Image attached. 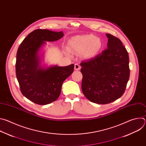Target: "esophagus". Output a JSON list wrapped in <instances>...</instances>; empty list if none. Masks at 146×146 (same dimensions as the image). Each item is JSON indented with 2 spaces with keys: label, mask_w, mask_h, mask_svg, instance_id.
I'll return each mask as SVG.
<instances>
[{
  "label": "esophagus",
  "mask_w": 146,
  "mask_h": 146,
  "mask_svg": "<svg viewBox=\"0 0 146 146\" xmlns=\"http://www.w3.org/2000/svg\"><path fill=\"white\" fill-rule=\"evenodd\" d=\"M81 69V66L78 64H75L74 65V69L76 70H79Z\"/></svg>",
  "instance_id": "1"
}]
</instances>
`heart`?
<instances>
[{"label": "heart", "mask_w": 146, "mask_h": 146, "mask_svg": "<svg viewBox=\"0 0 146 146\" xmlns=\"http://www.w3.org/2000/svg\"><path fill=\"white\" fill-rule=\"evenodd\" d=\"M102 48L101 39L92 34L76 36L69 41V51L76 54H81L82 58L86 59L96 56Z\"/></svg>", "instance_id": "b5f03b06"}]
</instances>
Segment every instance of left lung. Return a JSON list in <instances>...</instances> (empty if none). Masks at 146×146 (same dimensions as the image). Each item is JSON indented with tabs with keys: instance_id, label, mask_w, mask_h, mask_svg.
I'll return each instance as SVG.
<instances>
[{
	"instance_id": "8db88e82",
	"label": "left lung",
	"mask_w": 146,
	"mask_h": 146,
	"mask_svg": "<svg viewBox=\"0 0 146 146\" xmlns=\"http://www.w3.org/2000/svg\"><path fill=\"white\" fill-rule=\"evenodd\" d=\"M108 48L80 64L82 91L91 102L108 104L123 94L129 78L128 53L117 37L106 34Z\"/></svg>"
}]
</instances>
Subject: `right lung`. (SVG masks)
I'll list each match as a JSON object with an SVG mask.
<instances>
[{"instance_id": "1", "label": "right lung", "mask_w": 146, "mask_h": 146, "mask_svg": "<svg viewBox=\"0 0 146 146\" xmlns=\"http://www.w3.org/2000/svg\"><path fill=\"white\" fill-rule=\"evenodd\" d=\"M64 33L48 29H36L21 43L17 53L15 71L23 95L31 101L45 105L59 96L64 81L73 72L74 64L67 66L41 65L40 51L46 41H54Z\"/></svg>"}]
</instances>
